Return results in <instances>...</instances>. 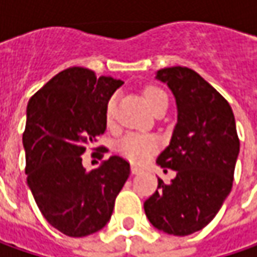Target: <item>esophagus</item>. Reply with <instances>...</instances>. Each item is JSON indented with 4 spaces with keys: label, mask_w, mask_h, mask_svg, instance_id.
Listing matches in <instances>:
<instances>
[{
    "label": "esophagus",
    "mask_w": 257,
    "mask_h": 257,
    "mask_svg": "<svg viewBox=\"0 0 257 257\" xmlns=\"http://www.w3.org/2000/svg\"><path fill=\"white\" fill-rule=\"evenodd\" d=\"M131 171H132V174L144 173V170H142V168H140L138 165H135V164H132V165H131Z\"/></svg>",
    "instance_id": "obj_1"
}]
</instances>
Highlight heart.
Returning <instances> with one entry per match:
<instances>
[{"label": "heart", "mask_w": 257, "mask_h": 257, "mask_svg": "<svg viewBox=\"0 0 257 257\" xmlns=\"http://www.w3.org/2000/svg\"><path fill=\"white\" fill-rule=\"evenodd\" d=\"M145 99L148 102L150 107L154 110L162 102H168L167 95L161 89L151 86L145 90ZM115 110H116V97H110L106 105V122L110 125L115 120ZM158 148V141L151 135H141V134H128L125 138H122L117 150L119 152L134 162H144L148 160L152 152H155Z\"/></svg>", "instance_id": "obj_1"}]
</instances>
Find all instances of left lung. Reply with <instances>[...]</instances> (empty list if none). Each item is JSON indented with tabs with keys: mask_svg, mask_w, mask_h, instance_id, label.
Instances as JSON below:
<instances>
[{
	"mask_svg": "<svg viewBox=\"0 0 257 257\" xmlns=\"http://www.w3.org/2000/svg\"><path fill=\"white\" fill-rule=\"evenodd\" d=\"M155 79L175 97L177 123L157 160L175 178L170 184L158 178L144 210L155 229L188 236L216 217L231 191L240 151L236 120L227 100L194 70L165 67Z\"/></svg>",
	"mask_w": 257,
	"mask_h": 257,
	"instance_id": "left-lung-1",
	"label": "left lung"
}]
</instances>
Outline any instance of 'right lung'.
<instances>
[{"label":"right lung","mask_w":257,"mask_h":257,"mask_svg":"<svg viewBox=\"0 0 257 257\" xmlns=\"http://www.w3.org/2000/svg\"><path fill=\"white\" fill-rule=\"evenodd\" d=\"M122 84L70 67L28 100L23 134L27 185L44 218L66 236L83 237L103 229L131 174L129 162L117 155L92 171L82 164L84 151L106 131L107 102Z\"/></svg>","instance_id":"obj_1"}]
</instances>
